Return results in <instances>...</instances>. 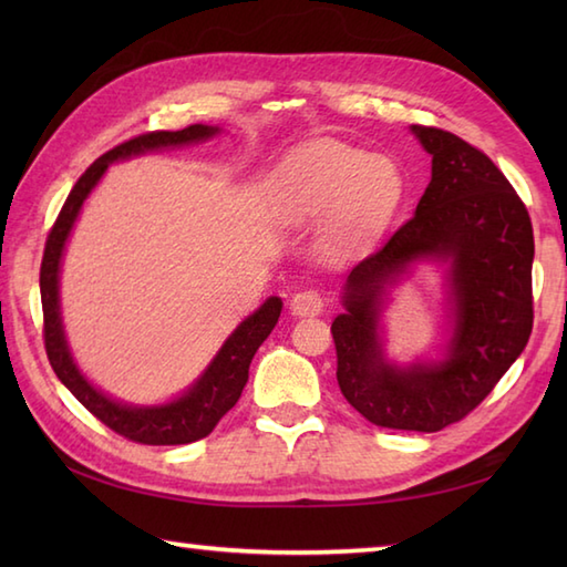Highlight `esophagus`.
Returning a JSON list of instances; mask_svg holds the SVG:
<instances>
[{"mask_svg":"<svg viewBox=\"0 0 567 567\" xmlns=\"http://www.w3.org/2000/svg\"><path fill=\"white\" fill-rule=\"evenodd\" d=\"M323 307H327V302H323L321 292L311 290V287H309V290L297 292L292 297V302H290V309L295 311L297 317H317V315H321Z\"/></svg>","mask_w":567,"mask_h":567,"instance_id":"1","label":"esophagus"}]
</instances>
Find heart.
Segmentation results:
<instances>
[{
  "label": "heart",
  "instance_id": "heart-1",
  "mask_svg": "<svg viewBox=\"0 0 567 567\" xmlns=\"http://www.w3.org/2000/svg\"><path fill=\"white\" fill-rule=\"evenodd\" d=\"M404 177L388 155L336 141L292 151L280 167V195L292 219L327 214L323 246L348 252L378 238L400 207Z\"/></svg>",
  "mask_w": 567,
  "mask_h": 567
}]
</instances>
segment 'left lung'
Wrapping results in <instances>:
<instances>
[{
	"instance_id": "1",
	"label": "left lung",
	"mask_w": 567,
	"mask_h": 567,
	"mask_svg": "<svg viewBox=\"0 0 567 567\" xmlns=\"http://www.w3.org/2000/svg\"><path fill=\"white\" fill-rule=\"evenodd\" d=\"M431 155V183L412 219L360 260L333 319L336 380L370 424L441 431L495 390L534 329V228L524 202L487 155L436 126H412ZM450 262L454 339L439 364L392 367L377 336L383 287L414 259Z\"/></svg>"
}]
</instances>
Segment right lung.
I'll list each match as a JSON object with an SVG mask.
<instances>
[{
  "label": "right lung",
  "mask_w": 567,
  "mask_h": 567,
  "mask_svg": "<svg viewBox=\"0 0 567 567\" xmlns=\"http://www.w3.org/2000/svg\"><path fill=\"white\" fill-rule=\"evenodd\" d=\"M214 134H219L216 126L192 124L183 131H148L131 141L118 143L116 148L106 151L102 158L94 161L82 177L70 189V195L60 209L58 219L45 238V250L41 260V305H43V343L51 368L55 370L58 380L78 396V402L97 416L104 426H110L118 436H124L134 443L143 445H179L192 443L204 436H209L219 419L231 409L240 392L248 382L250 360L256 355L260 343L268 339L275 329L277 319L282 311V299L270 297L258 311L238 323V329L228 336L221 351L216 353L212 365L204 370V375L192 384V388L173 400L171 404L161 406H128L114 402L102 394L97 388L84 380L78 370L75 360L68 351V341L63 333V321H60V299H58V272L60 260H63L65 240L72 231L82 202L87 199L92 187L100 183L106 167L114 161L131 158V155L185 146V143L207 141Z\"/></svg>",
  "instance_id": "1"
}]
</instances>
